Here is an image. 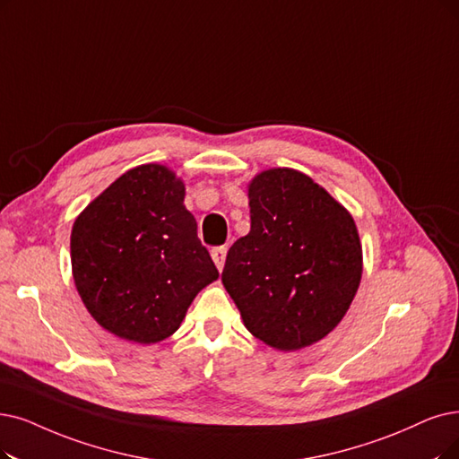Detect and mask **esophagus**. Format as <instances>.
I'll return each instance as SVG.
<instances>
[{"label": "esophagus", "mask_w": 459, "mask_h": 459, "mask_svg": "<svg viewBox=\"0 0 459 459\" xmlns=\"http://www.w3.org/2000/svg\"><path fill=\"white\" fill-rule=\"evenodd\" d=\"M226 254H228V248H226V247H216V248H212V250H211V255H212V260H214V264H216L218 271H222V269H224Z\"/></svg>", "instance_id": "esophagus-1"}]
</instances>
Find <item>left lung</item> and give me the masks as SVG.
I'll list each match as a JSON object with an SVG mask.
<instances>
[{"label": "left lung", "instance_id": "8db88e82", "mask_svg": "<svg viewBox=\"0 0 459 459\" xmlns=\"http://www.w3.org/2000/svg\"><path fill=\"white\" fill-rule=\"evenodd\" d=\"M250 231L226 255L222 282L248 332L277 351L324 339L351 307L363 271L354 218L288 168L248 185Z\"/></svg>", "mask_w": 459, "mask_h": 459}]
</instances>
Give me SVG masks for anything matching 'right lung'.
I'll return each instance as SVG.
<instances>
[{"mask_svg":"<svg viewBox=\"0 0 459 459\" xmlns=\"http://www.w3.org/2000/svg\"><path fill=\"white\" fill-rule=\"evenodd\" d=\"M185 182L146 163L118 177L77 216L71 267L79 296L113 335L141 344L173 335L194 298L218 279Z\"/></svg>","mask_w":459,"mask_h":459,"instance_id":"obj_1","label":"right lung"}]
</instances>
